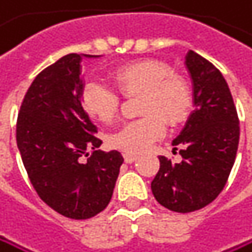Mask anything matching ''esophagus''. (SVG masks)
Masks as SVG:
<instances>
[{
    "instance_id": "1",
    "label": "esophagus",
    "mask_w": 252,
    "mask_h": 252,
    "mask_svg": "<svg viewBox=\"0 0 252 252\" xmlns=\"http://www.w3.org/2000/svg\"><path fill=\"white\" fill-rule=\"evenodd\" d=\"M138 159V156L136 155H130V153H125V160L127 162V163H132V162H135Z\"/></svg>"
}]
</instances>
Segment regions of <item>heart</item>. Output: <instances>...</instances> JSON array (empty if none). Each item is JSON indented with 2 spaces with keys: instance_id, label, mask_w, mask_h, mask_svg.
<instances>
[{
  "instance_id": "b5f03b06",
  "label": "heart",
  "mask_w": 252,
  "mask_h": 252,
  "mask_svg": "<svg viewBox=\"0 0 252 252\" xmlns=\"http://www.w3.org/2000/svg\"><path fill=\"white\" fill-rule=\"evenodd\" d=\"M112 79L123 94L141 93L140 112L144 114L109 135V144L117 150L130 155L143 153L163 135L165 122L176 126L191 111L189 87L160 61L126 63L112 72ZM82 105L90 117L109 123L119 111V96L103 82L90 81L82 90Z\"/></svg>"
}]
</instances>
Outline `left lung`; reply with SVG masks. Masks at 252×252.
I'll return each instance as SVG.
<instances>
[{
    "label": "left lung",
    "mask_w": 252,
    "mask_h": 252,
    "mask_svg": "<svg viewBox=\"0 0 252 252\" xmlns=\"http://www.w3.org/2000/svg\"><path fill=\"white\" fill-rule=\"evenodd\" d=\"M185 66L192 81L194 111L173 141L183 159L174 163L159 156L152 182L156 201L180 213L203 209L220 195L239 146L237 111L222 73L194 51H188Z\"/></svg>",
    "instance_id": "obj_1"
}]
</instances>
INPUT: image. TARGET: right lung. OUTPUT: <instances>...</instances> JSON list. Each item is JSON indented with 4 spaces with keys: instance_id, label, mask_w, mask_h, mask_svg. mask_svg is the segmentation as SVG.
<instances>
[{
    "instance_id": "1",
    "label": "right lung",
    "mask_w": 252,
    "mask_h": 252,
    "mask_svg": "<svg viewBox=\"0 0 252 252\" xmlns=\"http://www.w3.org/2000/svg\"><path fill=\"white\" fill-rule=\"evenodd\" d=\"M82 57L99 55L69 54L35 76L16 125L18 149L35 192L72 220L93 218L109 204L123 163L117 150H96L102 141L82 106ZM82 156L89 158L82 161Z\"/></svg>"
}]
</instances>
